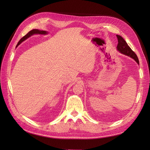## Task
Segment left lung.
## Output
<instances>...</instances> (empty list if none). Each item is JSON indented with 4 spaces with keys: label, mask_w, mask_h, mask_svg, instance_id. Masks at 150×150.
<instances>
[{
    "label": "left lung",
    "mask_w": 150,
    "mask_h": 150,
    "mask_svg": "<svg viewBox=\"0 0 150 150\" xmlns=\"http://www.w3.org/2000/svg\"><path fill=\"white\" fill-rule=\"evenodd\" d=\"M116 36L117 40H118V44H117V46L116 47L117 51L121 54H125L126 56H129L130 57L133 59L138 63V64H139V60L137 54L131 50L128 44L125 41V40L122 38L121 35H116Z\"/></svg>",
    "instance_id": "8db88e82"
}]
</instances>
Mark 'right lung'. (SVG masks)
Masks as SVG:
<instances>
[{"instance_id": "obj_1", "label": "right lung", "mask_w": 150, "mask_h": 150, "mask_svg": "<svg viewBox=\"0 0 150 150\" xmlns=\"http://www.w3.org/2000/svg\"><path fill=\"white\" fill-rule=\"evenodd\" d=\"M48 33L47 31H45V30H39V29H33L32 30L29 31V33L25 35H24L23 38H22V39H21V40L19 41V42H18V44H17V46L16 47L19 46V44H21L22 42L24 41L25 40H26L28 38H30V36L33 35L34 34H41V35H46Z\"/></svg>"}]
</instances>
